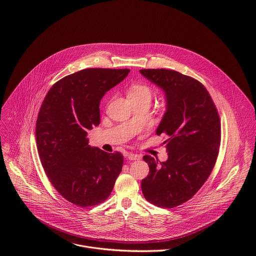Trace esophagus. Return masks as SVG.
<instances>
[{"label": "esophagus", "instance_id": "esophagus-1", "mask_svg": "<svg viewBox=\"0 0 256 256\" xmlns=\"http://www.w3.org/2000/svg\"><path fill=\"white\" fill-rule=\"evenodd\" d=\"M127 158L131 160H139L141 158L140 154H128Z\"/></svg>", "mask_w": 256, "mask_h": 256}]
</instances>
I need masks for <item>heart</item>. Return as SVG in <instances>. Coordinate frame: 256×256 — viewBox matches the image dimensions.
<instances>
[{
    "label": "heart",
    "mask_w": 256,
    "mask_h": 256,
    "mask_svg": "<svg viewBox=\"0 0 256 256\" xmlns=\"http://www.w3.org/2000/svg\"><path fill=\"white\" fill-rule=\"evenodd\" d=\"M152 90L143 84H133L128 88V96L130 100H138V98H152Z\"/></svg>",
    "instance_id": "1"
}]
</instances>
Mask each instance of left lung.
I'll return each mask as SVG.
<instances>
[{
  "label": "left lung",
  "mask_w": 256,
  "mask_h": 256,
  "mask_svg": "<svg viewBox=\"0 0 256 256\" xmlns=\"http://www.w3.org/2000/svg\"><path fill=\"white\" fill-rule=\"evenodd\" d=\"M166 96V112L156 135L164 142L168 160L144 156L150 172L142 180V192L152 204L176 207L190 198L209 178L219 152L220 125L218 111L197 80L166 69L140 70Z\"/></svg>",
  "instance_id": "left-lung-1"
}]
</instances>
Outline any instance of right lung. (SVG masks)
Returning a JSON list of instances; mask_svg holds the SVG:
<instances>
[{"mask_svg": "<svg viewBox=\"0 0 256 256\" xmlns=\"http://www.w3.org/2000/svg\"><path fill=\"white\" fill-rule=\"evenodd\" d=\"M129 69H84L69 74L47 92L36 121L37 150L50 182L80 207L108 198L122 170L123 156L88 145V131L100 123L104 96Z\"/></svg>", "mask_w": 256, "mask_h": 256, "instance_id": "obj_1", "label": "right lung"}]
</instances>
